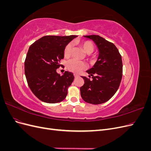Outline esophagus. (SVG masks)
<instances>
[{"label": "esophagus", "mask_w": 151, "mask_h": 151, "mask_svg": "<svg viewBox=\"0 0 151 151\" xmlns=\"http://www.w3.org/2000/svg\"><path fill=\"white\" fill-rule=\"evenodd\" d=\"M74 76L75 77V78H77V77H78L79 76L78 74H74Z\"/></svg>", "instance_id": "34e87169"}]
</instances>
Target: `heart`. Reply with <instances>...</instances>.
I'll list each match as a JSON object with an SVG mask.
<instances>
[{"instance_id": "obj_1", "label": "heart", "mask_w": 151, "mask_h": 151, "mask_svg": "<svg viewBox=\"0 0 151 151\" xmlns=\"http://www.w3.org/2000/svg\"><path fill=\"white\" fill-rule=\"evenodd\" d=\"M81 46L83 48L84 52L86 53H91L93 52L94 47L93 44L90 42H88V41H86V42H83L81 43ZM72 51V44L68 43L67 44L65 48H64V56L65 57H68L70 55ZM67 67L69 70L74 72L76 73H79L82 70L84 69L86 67V64L82 61L77 60L76 59H71V60H68L67 63Z\"/></svg>"}]
</instances>
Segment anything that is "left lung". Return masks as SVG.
Instances as JSON below:
<instances>
[{
  "instance_id": "8db88e82",
  "label": "left lung",
  "mask_w": 151,
  "mask_h": 151,
  "mask_svg": "<svg viewBox=\"0 0 151 151\" xmlns=\"http://www.w3.org/2000/svg\"><path fill=\"white\" fill-rule=\"evenodd\" d=\"M92 40L96 45L99 56L93 67L86 72L89 74L81 87V96L84 101L99 104L108 101L117 91L121 83L123 72L122 56L113 43L99 35L84 36Z\"/></svg>"
}]
</instances>
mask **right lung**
<instances>
[{
  "instance_id": "right-lung-1",
  "label": "right lung",
  "mask_w": 151,
  "mask_h": 151,
  "mask_svg": "<svg viewBox=\"0 0 151 151\" xmlns=\"http://www.w3.org/2000/svg\"><path fill=\"white\" fill-rule=\"evenodd\" d=\"M77 36H45L32 44L24 62L27 83L33 93L47 103L62 101L74 81L72 72H57L66 45Z\"/></svg>"
}]
</instances>
